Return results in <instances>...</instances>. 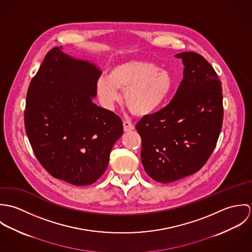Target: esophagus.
<instances>
[{
    "label": "esophagus",
    "instance_id": "34e87169",
    "mask_svg": "<svg viewBox=\"0 0 252 252\" xmlns=\"http://www.w3.org/2000/svg\"><path fill=\"white\" fill-rule=\"evenodd\" d=\"M123 129L125 132H129V131H132L135 129V126L132 122L128 121V120H124L123 121Z\"/></svg>",
    "mask_w": 252,
    "mask_h": 252
}]
</instances>
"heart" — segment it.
Listing matches in <instances>:
<instances>
[{
  "label": "heart",
  "mask_w": 252,
  "mask_h": 252,
  "mask_svg": "<svg viewBox=\"0 0 252 252\" xmlns=\"http://www.w3.org/2000/svg\"><path fill=\"white\" fill-rule=\"evenodd\" d=\"M172 84V77L167 71L151 62L132 60L112 68L108 77H99L97 92L107 108L120 100L118 90L124 92L129 110L137 116H144L163 104Z\"/></svg>",
  "instance_id": "obj_1"
}]
</instances>
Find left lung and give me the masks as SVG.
Segmentation results:
<instances>
[{
	"label": "left lung",
	"mask_w": 252,
	"mask_h": 252,
	"mask_svg": "<svg viewBox=\"0 0 252 252\" xmlns=\"http://www.w3.org/2000/svg\"><path fill=\"white\" fill-rule=\"evenodd\" d=\"M175 56L185 68L174 98L136 125L144 171L162 183L198 172L214 152L223 122L221 81L213 66L196 52Z\"/></svg>",
	"instance_id": "8db88e82"
}]
</instances>
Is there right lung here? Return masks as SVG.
<instances>
[{"label": "right lung", "mask_w": 252, "mask_h": 252, "mask_svg": "<svg viewBox=\"0 0 252 252\" xmlns=\"http://www.w3.org/2000/svg\"><path fill=\"white\" fill-rule=\"evenodd\" d=\"M100 75L94 65L56 46L27 91L24 123L36 159L52 177L76 186L102 177L123 134L121 118L93 103Z\"/></svg>", "instance_id": "add662e5"}]
</instances>
